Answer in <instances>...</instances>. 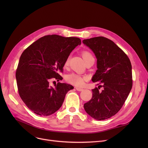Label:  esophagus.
<instances>
[{"label":"esophagus","mask_w":148,"mask_h":148,"mask_svg":"<svg viewBox=\"0 0 148 148\" xmlns=\"http://www.w3.org/2000/svg\"><path fill=\"white\" fill-rule=\"evenodd\" d=\"M75 89L77 90H78V91H82L83 89H82V88H77V87H76L75 88Z\"/></svg>","instance_id":"1"}]
</instances>
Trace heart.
<instances>
[{"instance_id": "obj_1", "label": "heart", "mask_w": 148, "mask_h": 148, "mask_svg": "<svg viewBox=\"0 0 148 148\" xmlns=\"http://www.w3.org/2000/svg\"><path fill=\"white\" fill-rule=\"evenodd\" d=\"M82 57L84 61H86L87 59H88L89 58L93 57L91 53L89 51H84L82 52ZM69 59L68 58L64 64V66H68L69 65ZM66 82H68L69 83H71L72 84L75 85L77 86H82L84 84V82L88 80V77L84 75H82L75 73H71L67 75L65 78Z\"/></svg>"}]
</instances>
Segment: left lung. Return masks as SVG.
<instances>
[{
  "label": "left lung",
  "mask_w": 148,
  "mask_h": 148,
  "mask_svg": "<svg viewBox=\"0 0 148 148\" xmlns=\"http://www.w3.org/2000/svg\"><path fill=\"white\" fill-rule=\"evenodd\" d=\"M83 42L95 53L97 68L92 77L99 88L92 89V97L84 104L92 118L102 121L117 113L133 86L132 66L127 54L112 40L103 36L84 40ZM104 89L99 91L100 87Z\"/></svg>",
  "instance_id": "1"
}]
</instances>
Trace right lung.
Returning <instances> with one entry per match:
<instances>
[{
  "label": "right lung",
  "mask_w": 148,
  "mask_h": 148,
  "mask_svg": "<svg viewBox=\"0 0 148 148\" xmlns=\"http://www.w3.org/2000/svg\"><path fill=\"white\" fill-rule=\"evenodd\" d=\"M81 40L76 37L46 35L25 50L20 56L16 77L18 94L29 109L36 114L49 116L58 110L71 84L58 82L54 88L49 82L62 80L65 62Z\"/></svg>",
  "instance_id": "right-lung-1"
}]
</instances>
